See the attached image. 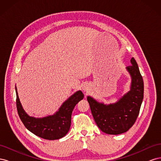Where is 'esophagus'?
I'll return each instance as SVG.
<instances>
[{
  "label": "esophagus",
  "instance_id": "esophagus-1",
  "mask_svg": "<svg viewBox=\"0 0 161 161\" xmlns=\"http://www.w3.org/2000/svg\"><path fill=\"white\" fill-rule=\"evenodd\" d=\"M82 89H83L84 91H87V90H88V86H87V85H84L83 87H82Z\"/></svg>",
  "mask_w": 161,
  "mask_h": 161
}]
</instances>
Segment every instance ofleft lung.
I'll list each match as a JSON object with an SVG mask.
<instances>
[{"label":"left lung","instance_id":"1","mask_svg":"<svg viewBox=\"0 0 161 161\" xmlns=\"http://www.w3.org/2000/svg\"><path fill=\"white\" fill-rule=\"evenodd\" d=\"M128 71L131 76L130 91L114 104L104 105L87 97L91 113L97 126L108 134H120L127 131L137 119L144 98V82L137 62L134 58Z\"/></svg>","mask_w":161,"mask_h":161}]
</instances>
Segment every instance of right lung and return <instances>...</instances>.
<instances>
[{"label":"right lung","mask_w":161,"mask_h":161,"mask_svg":"<svg viewBox=\"0 0 161 161\" xmlns=\"http://www.w3.org/2000/svg\"><path fill=\"white\" fill-rule=\"evenodd\" d=\"M16 90V104L19 118L25 128L35 135L46 140L60 139L69 132L71 124L72 112L75 105L83 99L80 91L72 95L60 107L59 111L43 118H35L29 116L23 109Z\"/></svg>","instance_id":"1"}]
</instances>
